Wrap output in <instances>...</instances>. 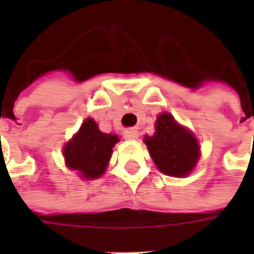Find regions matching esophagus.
Returning a JSON list of instances; mask_svg holds the SVG:
<instances>
[{
  "mask_svg": "<svg viewBox=\"0 0 254 254\" xmlns=\"http://www.w3.org/2000/svg\"><path fill=\"white\" fill-rule=\"evenodd\" d=\"M124 137L127 138V140H136L138 137V132L137 129H127V130H124Z\"/></svg>",
  "mask_w": 254,
  "mask_h": 254,
  "instance_id": "obj_1",
  "label": "esophagus"
}]
</instances>
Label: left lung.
<instances>
[{"label":"left lung","instance_id":"left-lung-1","mask_svg":"<svg viewBox=\"0 0 254 254\" xmlns=\"http://www.w3.org/2000/svg\"><path fill=\"white\" fill-rule=\"evenodd\" d=\"M156 132L147 136L145 144L155 165L171 177L188 176L198 159V144L194 136L180 127L173 116L163 113L156 118Z\"/></svg>","mask_w":254,"mask_h":254}]
</instances>
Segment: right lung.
<instances>
[{
    "label": "right lung",
    "mask_w": 254,
    "mask_h": 254,
    "mask_svg": "<svg viewBox=\"0 0 254 254\" xmlns=\"http://www.w3.org/2000/svg\"><path fill=\"white\" fill-rule=\"evenodd\" d=\"M117 141L116 134L102 133L94 120H85L77 134L64 148L67 167L80 171L84 178H98L105 173Z\"/></svg>",
    "instance_id": "add662e5"
}]
</instances>
